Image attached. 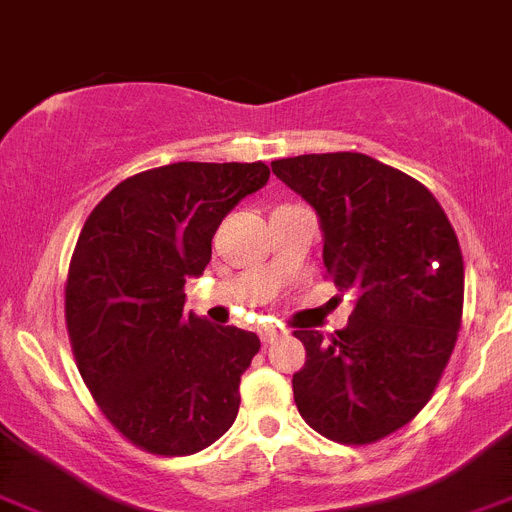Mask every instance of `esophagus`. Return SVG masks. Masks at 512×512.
Here are the masks:
<instances>
[{
    "label": "esophagus",
    "mask_w": 512,
    "mask_h": 512,
    "mask_svg": "<svg viewBox=\"0 0 512 512\" xmlns=\"http://www.w3.org/2000/svg\"><path fill=\"white\" fill-rule=\"evenodd\" d=\"M283 333H286V330L276 328V325H263V328H260V341H263V343H273V341H276V338H281Z\"/></svg>",
    "instance_id": "obj_1"
}]
</instances>
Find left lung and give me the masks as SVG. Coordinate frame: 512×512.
Here are the masks:
<instances>
[{
	"mask_svg": "<svg viewBox=\"0 0 512 512\" xmlns=\"http://www.w3.org/2000/svg\"><path fill=\"white\" fill-rule=\"evenodd\" d=\"M320 218L322 263L354 291L346 328L294 330L307 362L291 380L304 422L367 445L409 424L435 393L463 312V257L435 195L364 153L270 163Z\"/></svg>",
	"mask_w": 512,
	"mask_h": 512,
	"instance_id": "8db88e82",
	"label": "left lung"
}]
</instances>
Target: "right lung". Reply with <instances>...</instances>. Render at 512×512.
Masks as SVG:
<instances>
[{"label": "right lung", "instance_id": "1", "mask_svg": "<svg viewBox=\"0 0 512 512\" xmlns=\"http://www.w3.org/2000/svg\"><path fill=\"white\" fill-rule=\"evenodd\" d=\"M265 163L179 161L117 184L85 221L67 278L72 351L98 409L137 448L190 455L239 414L260 338L184 312L210 242Z\"/></svg>", "mask_w": 512, "mask_h": 512}]
</instances>
